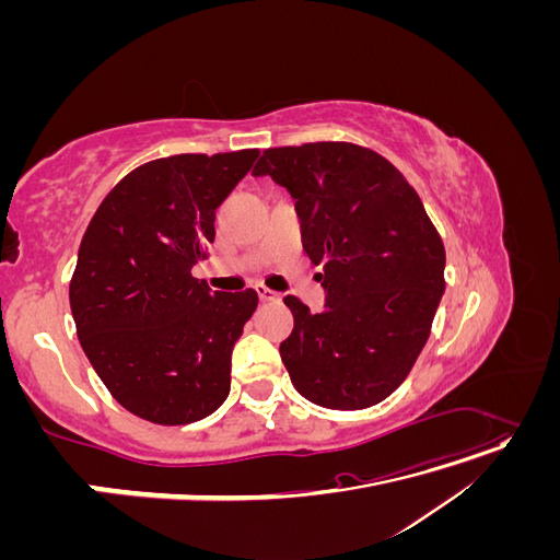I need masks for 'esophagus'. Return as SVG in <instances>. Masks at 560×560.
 Returning <instances> with one entry per match:
<instances>
[{
	"instance_id": "obj_1",
	"label": "esophagus",
	"mask_w": 560,
	"mask_h": 560,
	"mask_svg": "<svg viewBox=\"0 0 560 560\" xmlns=\"http://www.w3.org/2000/svg\"><path fill=\"white\" fill-rule=\"evenodd\" d=\"M257 294H259L261 301H280V294L273 292V290H268V287H264V284H257Z\"/></svg>"
}]
</instances>
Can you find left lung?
<instances>
[{"label": "left lung", "instance_id": "obj_1", "mask_svg": "<svg viewBox=\"0 0 560 560\" xmlns=\"http://www.w3.org/2000/svg\"><path fill=\"white\" fill-rule=\"evenodd\" d=\"M294 198L303 249L325 311L284 296L294 331L280 358L299 395L325 409H366L409 376L444 294L446 252L413 186L350 142L266 149L252 171Z\"/></svg>", "mask_w": 560, "mask_h": 560}]
</instances>
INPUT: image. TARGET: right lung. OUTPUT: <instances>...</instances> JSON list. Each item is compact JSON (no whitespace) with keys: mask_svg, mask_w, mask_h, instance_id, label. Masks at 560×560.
Instances as JSON below:
<instances>
[{"mask_svg":"<svg viewBox=\"0 0 560 560\" xmlns=\"http://www.w3.org/2000/svg\"><path fill=\"white\" fill-rule=\"evenodd\" d=\"M259 149L179 154L135 167L93 214L70 282L77 336L112 397L159 425L210 416L231 389V352L259 296L191 276L214 212Z\"/></svg>","mask_w":560,"mask_h":560,"instance_id":"add662e5","label":"right lung"}]
</instances>
